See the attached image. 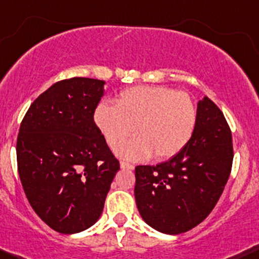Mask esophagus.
<instances>
[{
	"label": "esophagus",
	"mask_w": 259,
	"mask_h": 259,
	"mask_svg": "<svg viewBox=\"0 0 259 259\" xmlns=\"http://www.w3.org/2000/svg\"><path fill=\"white\" fill-rule=\"evenodd\" d=\"M121 168L123 169H133L135 168V166H133L132 163H130V162H126V161H121Z\"/></svg>",
	"instance_id": "1"
}]
</instances>
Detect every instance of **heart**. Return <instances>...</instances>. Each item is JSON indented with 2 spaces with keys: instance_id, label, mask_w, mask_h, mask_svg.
<instances>
[{
  "instance_id": "1",
  "label": "heart",
  "mask_w": 259,
  "mask_h": 259,
  "mask_svg": "<svg viewBox=\"0 0 259 259\" xmlns=\"http://www.w3.org/2000/svg\"><path fill=\"white\" fill-rule=\"evenodd\" d=\"M197 107L191 96L161 86H136L122 91L116 105L101 102L95 122L111 148H117L136 128L140 137L117 152L128 159L173 158L186 148L197 126Z\"/></svg>"
}]
</instances>
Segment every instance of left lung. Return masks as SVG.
<instances>
[{"mask_svg": "<svg viewBox=\"0 0 259 259\" xmlns=\"http://www.w3.org/2000/svg\"><path fill=\"white\" fill-rule=\"evenodd\" d=\"M197 114L196 130L181 153L157 166L135 169L141 217L162 233H183L206 220L231 175L232 132L222 111L204 97Z\"/></svg>", "mask_w": 259, "mask_h": 259, "instance_id": "8db88e82", "label": "left lung"}]
</instances>
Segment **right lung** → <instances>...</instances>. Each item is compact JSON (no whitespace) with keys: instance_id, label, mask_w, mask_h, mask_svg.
I'll return each instance as SVG.
<instances>
[{"instance_id":"1","label":"right lung","mask_w":259,"mask_h":259,"mask_svg":"<svg viewBox=\"0 0 259 259\" xmlns=\"http://www.w3.org/2000/svg\"><path fill=\"white\" fill-rule=\"evenodd\" d=\"M101 79H62L32 102L16 145L31 207L60 233L84 231L102 214L119 162L96 126Z\"/></svg>"}]
</instances>
